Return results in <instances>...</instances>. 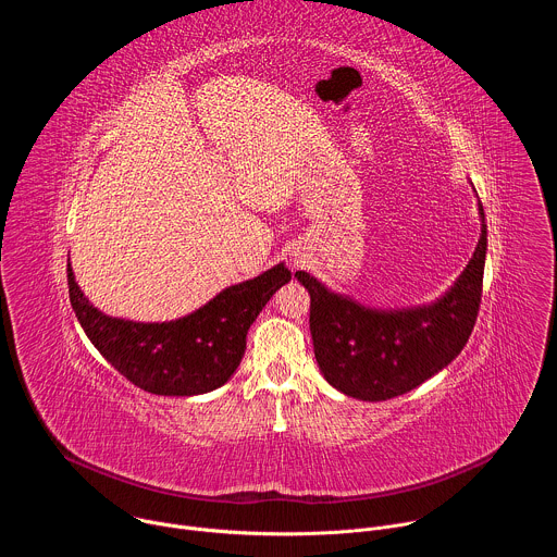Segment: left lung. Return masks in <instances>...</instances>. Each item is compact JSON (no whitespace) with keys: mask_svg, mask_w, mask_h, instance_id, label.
Wrapping results in <instances>:
<instances>
[{"mask_svg":"<svg viewBox=\"0 0 557 557\" xmlns=\"http://www.w3.org/2000/svg\"><path fill=\"white\" fill-rule=\"evenodd\" d=\"M481 213V240L454 286L428 306L376 310L329 290L310 273L297 282L310 293V335L314 359L326 381L361 401L401 396L465 348L481 308L487 253V224Z\"/></svg>","mask_w":557,"mask_h":557,"instance_id":"obj_1","label":"left lung"}]
</instances>
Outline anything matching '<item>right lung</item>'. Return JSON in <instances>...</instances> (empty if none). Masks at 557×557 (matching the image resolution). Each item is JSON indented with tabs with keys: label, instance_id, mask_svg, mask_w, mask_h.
I'll use <instances>...</instances> for the list:
<instances>
[{
	"label": "right lung",
	"instance_id": "1",
	"mask_svg": "<svg viewBox=\"0 0 557 557\" xmlns=\"http://www.w3.org/2000/svg\"><path fill=\"white\" fill-rule=\"evenodd\" d=\"M288 280L290 271L277 264L224 288L181 320L143 324L95 308L67 264L70 304L88 339L127 381L165 396H194L224 385L243 361L256 317Z\"/></svg>",
	"mask_w": 557,
	"mask_h": 557
}]
</instances>
